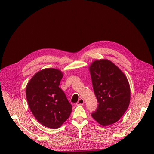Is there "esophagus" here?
I'll return each instance as SVG.
<instances>
[{"mask_svg": "<svg viewBox=\"0 0 154 154\" xmlns=\"http://www.w3.org/2000/svg\"><path fill=\"white\" fill-rule=\"evenodd\" d=\"M84 103H85L84 100L81 98V99H80V100H78V101L76 103V105H82L84 104Z\"/></svg>", "mask_w": 154, "mask_h": 154, "instance_id": "obj_1", "label": "esophagus"}]
</instances>
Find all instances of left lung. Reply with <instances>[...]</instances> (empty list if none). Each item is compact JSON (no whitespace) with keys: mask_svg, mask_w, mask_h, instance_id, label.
Segmentation results:
<instances>
[{"mask_svg":"<svg viewBox=\"0 0 154 154\" xmlns=\"http://www.w3.org/2000/svg\"><path fill=\"white\" fill-rule=\"evenodd\" d=\"M89 71L99 103L92 117L102 126L117 122L130 103V88L127 78L114 63L106 59L93 62Z\"/></svg>","mask_w":154,"mask_h":154,"instance_id":"1","label":"left lung"}]
</instances>
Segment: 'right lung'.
Wrapping results in <instances>:
<instances>
[{"label": "right lung", "mask_w": 154, "mask_h": 154, "mask_svg": "<svg viewBox=\"0 0 154 154\" xmlns=\"http://www.w3.org/2000/svg\"><path fill=\"white\" fill-rule=\"evenodd\" d=\"M63 75L58 69H44L36 72L26 86L31 112L40 123L53 129L61 127L72 112L71 104L59 87Z\"/></svg>", "instance_id": "1"}]
</instances>
